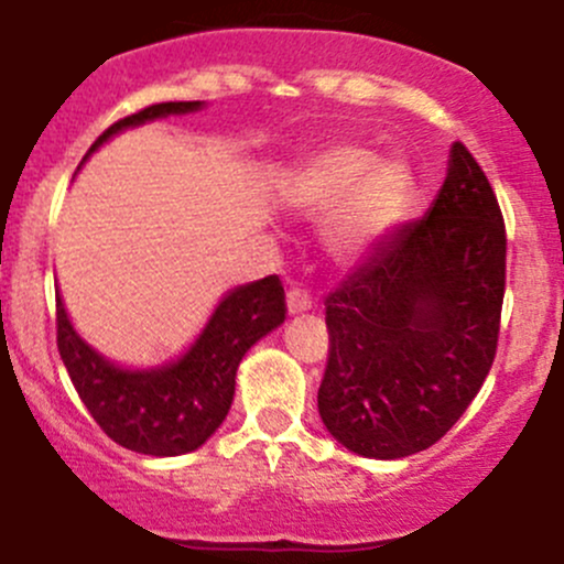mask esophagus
<instances>
[{"label": "esophagus", "instance_id": "obj_1", "mask_svg": "<svg viewBox=\"0 0 564 564\" xmlns=\"http://www.w3.org/2000/svg\"><path fill=\"white\" fill-rule=\"evenodd\" d=\"M312 310V293L306 288H293L288 293V312L290 315H304Z\"/></svg>", "mask_w": 564, "mask_h": 564}]
</instances>
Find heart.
<instances>
[{"label": "heart", "instance_id": "1", "mask_svg": "<svg viewBox=\"0 0 564 564\" xmlns=\"http://www.w3.org/2000/svg\"><path fill=\"white\" fill-rule=\"evenodd\" d=\"M412 193L410 173L399 162H375L367 149L334 147L317 154L290 184V203L301 214L330 217L336 252H358L404 217Z\"/></svg>", "mask_w": 564, "mask_h": 564}]
</instances>
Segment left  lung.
Wrapping results in <instances>:
<instances>
[{
    "instance_id": "obj_1",
    "label": "left lung",
    "mask_w": 564,
    "mask_h": 564,
    "mask_svg": "<svg viewBox=\"0 0 564 564\" xmlns=\"http://www.w3.org/2000/svg\"><path fill=\"white\" fill-rule=\"evenodd\" d=\"M505 252L495 189L454 143L426 217L377 243L325 299L317 410L345 448L402 458L451 432L495 364Z\"/></svg>"
}]
</instances>
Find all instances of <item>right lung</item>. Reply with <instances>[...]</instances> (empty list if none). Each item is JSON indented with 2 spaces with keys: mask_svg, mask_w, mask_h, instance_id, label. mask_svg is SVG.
Listing matches in <instances>:
<instances>
[{
  "mask_svg": "<svg viewBox=\"0 0 564 564\" xmlns=\"http://www.w3.org/2000/svg\"><path fill=\"white\" fill-rule=\"evenodd\" d=\"M197 108L200 100L154 102L110 124L91 143L89 154L124 127ZM284 317V288L280 276L271 274L225 295L193 350L176 364L124 371L80 341L65 304L56 299V347L80 402L116 445L147 456H178L200 448L217 432L234 402L236 369L243 352Z\"/></svg>",
  "mask_w": 564,
  "mask_h": 564,
  "instance_id": "add662e5",
  "label": "right lung"
}]
</instances>
